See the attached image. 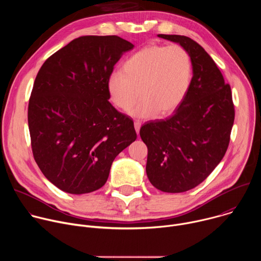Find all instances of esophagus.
I'll return each instance as SVG.
<instances>
[{
    "label": "esophagus",
    "instance_id": "obj_1",
    "mask_svg": "<svg viewBox=\"0 0 261 261\" xmlns=\"http://www.w3.org/2000/svg\"><path fill=\"white\" fill-rule=\"evenodd\" d=\"M140 126H141L140 122H135V123H134V128H135V131H136V133H137V134L139 133V130H140Z\"/></svg>",
    "mask_w": 261,
    "mask_h": 261
}]
</instances>
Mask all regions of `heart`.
I'll use <instances>...</instances> for the list:
<instances>
[{
  "label": "heart",
  "instance_id": "obj_1",
  "mask_svg": "<svg viewBox=\"0 0 261 261\" xmlns=\"http://www.w3.org/2000/svg\"><path fill=\"white\" fill-rule=\"evenodd\" d=\"M192 79L189 54L179 45H148L125 61L123 72L116 71L107 80L109 97L120 109L130 110L142 100L131 116L151 119L158 113L169 115L187 96Z\"/></svg>",
  "mask_w": 261,
  "mask_h": 261
}]
</instances>
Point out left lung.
<instances>
[{
	"label": "left lung",
	"mask_w": 261,
	"mask_h": 261,
	"mask_svg": "<svg viewBox=\"0 0 261 261\" xmlns=\"http://www.w3.org/2000/svg\"><path fill=\"white\" fill-rule=\"evenodd\" d=\"M192 62L189 92L174 114L140 128L147 146L146 174L160 191L180 193L202 182L224 157L234 121L229 85L210 55L189 37L159 34Z\"/></svg>",
	"instance_id": "1"
}]
</instances>
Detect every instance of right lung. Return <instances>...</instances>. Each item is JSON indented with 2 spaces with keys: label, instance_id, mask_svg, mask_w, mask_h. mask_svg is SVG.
I'll return each instance as SVG.
<instances>
[{
  "label": "right lung",
  "instance_id": "right-lung-1",
  "mask_svg": "<svg viewBox=\"0 0 261 261\" xmlns=\"http://www.w3.org/2000/svg\"><path fill=\"white\" fill-rule=\"evenodd\" d=\"M133 47L119 36H83L37 74L28 108L32 151L44 176L64 192L100 189L115 158L137 137L107 91L114 66Z\"/></svg>",
  "mask_w": 261,
  "mask_h": 261
}]
</instances>
